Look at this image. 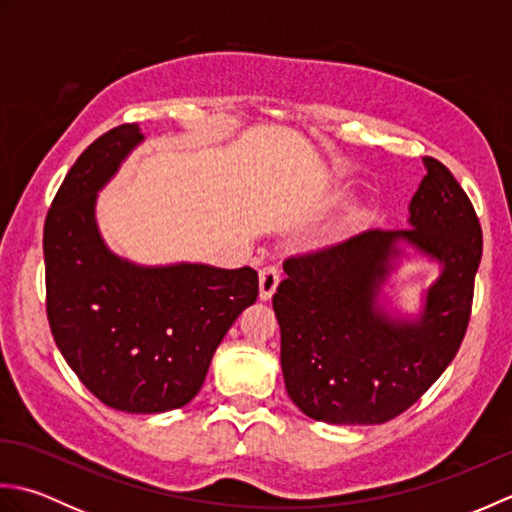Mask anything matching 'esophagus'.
Here are the masks:
<instances>
[{"label": "esophagus", "instance_id": "esophagus-1", "mask_svg": "<svg viewBox=\"0 0 512 512\" xmlns=\"http://www.w3.org/2000/svg\"><path fill=\"white\" fill-rule=\"evenodd\" d=\"M279 279H281V273H279V268L273 264L259 270V299L268 301L270 297H273L277 286H279Z\"/></svg>", "mask_w": 512, "mask_h": 512}]
</instances>
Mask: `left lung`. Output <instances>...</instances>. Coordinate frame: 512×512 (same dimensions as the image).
Segmentation results:
<instances>
[{"mask_svg": "<svg viewBox=\"0 0 512 512\" xmlns=\"http://www.w3.org/2000/svg\"><path fill=\"white\" fill-rule=\"evenodd\" d=\"M409 204L405 231L358 233L288 257L273 308L290 400L312 420L383 424L427 391L458 354L471 319L482 226L469 195L436 158ZM409 245L441 277L418 320L391 318L377 297Z\"/></svg>", "mask_w": 512, "mask_h": 512, "instance_id": "8db88e82", "label": "left lung"}]
</instances>
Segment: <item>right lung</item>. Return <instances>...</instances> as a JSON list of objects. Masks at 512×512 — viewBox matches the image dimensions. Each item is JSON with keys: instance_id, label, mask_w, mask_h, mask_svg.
Here are the masks:
<instances>
[{"instance_id": "add662e5", "label": "right lung", "mask_w": 512, "mask_h": 512, "mask_svg": "<svg viewBox=\"0 0 512 512\" xmlns=\"http://www.w3.org/2000/svg\"><path fill=\"white\" fill-rule=\"evenodd\" d=\"M118 125L76 158L43 226L46 312L65 363L103 405L127 413L184 407L224 334L259 295L250 266H138L96 226V193L138 143Z\"/></svg>"}]
</instances>
